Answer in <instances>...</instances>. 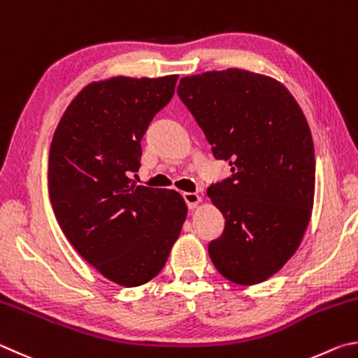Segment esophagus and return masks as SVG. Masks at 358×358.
<instances>
[{
  "instance_id": "1",
  "label": "esophagus",
  "mask_w": 358,
  "mask_h": 358,
  "mask_svg": "<svg viewBox=\"0 0 358 358\" xmlns=\"http://www.w3.org/2000/svg\"><path fill=\"white\" fill-rule=\"evenodd\" d=\"M184 201L187 203V208H189L190 210H193L196 208V206L199 204V201H201V198H199L196 193H190V192H185L184 193Z\"/></svg>"
}]
</instances>
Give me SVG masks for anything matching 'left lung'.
<instances>
[{
    "mask_svg": "<svg viewBox=\"0 0 358 358\" xmlns=\"http://www.w3.org/2000/svg\"><path fill=\"white\" fill-rule=\"evenodd\" d=\"M178 96L233 173L208 189L224 217L210 259L233 283L258 285L296 253L310 223L316 162L308 122L280 81L242 69L180 78Z\"/></svg>",
    "mask_w": 358,
    "mask_h": 358,
    "instance_id": "obj_1",
    "label": "left lung"
}]
</instances>
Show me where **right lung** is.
<instances>
[{"label": "right lung", "mask_w": 358, "mask_h": 358, "mask_svg": "<svg viewBox=\"0 0 358 358\" xmlns=\"http://www.w3.org/2000/svg\"><path fill=\"white\" fill-rule=\"evenodd\" d=\"M176 81H94L67 106L50 146L48 193L62 233L81 258L125 287L160 273L187 217L178 192L130 179L141 166V138Z\"/></svg>", "instance_id": "right-lung-1"}]
</instances>
